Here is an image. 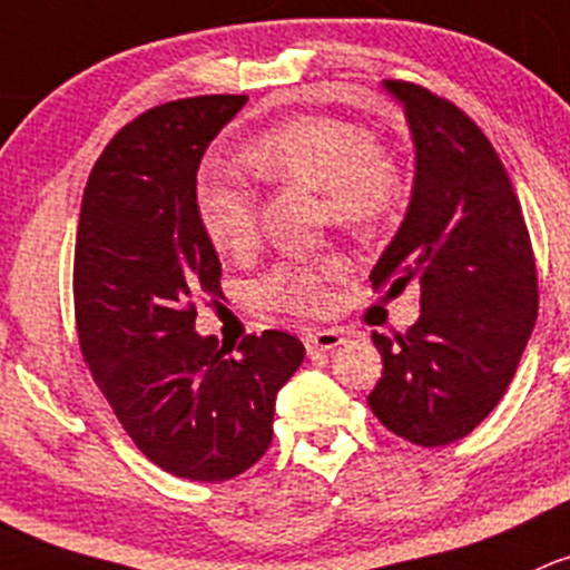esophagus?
<instances>
[{"mask_svg": "<svg viewBox=\"0 0 570 570\" xmlns=\"http://www.w3.org/2000/svg\"><path fill=\"white\" fill-rule=\"evenodd\" d=\"M345 337L340 328H315V332L304 334V345H307V354H324V351H334L337 345H343Z\"/></svg>", "mask_w": 570, "mask_h": 570, "instance_id": "obj_1", "label": "esophagus"}]
</instances>
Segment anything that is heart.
Returning a JSON list of instances; mask_svg holds the SVG:
<instances>
[{
	"instance_id": "b5f03b06",
	"label": "heart",
	"mask_w": 570,
	"mask_h": 570,
	"mask_svg": "<svg viewBox=\"0 0 570 570\" xmlns=\"http://www.w3.org/2000/svg\"><path fill=\"white\" fill-rule=\"evenodd\" d=\"M244 161L268 184H298L318 191L321 216L345 230H367L401 195L392 156L360 126L328 115H298L252 139ZM197 216L219 252H244L257 238V203L242 180L210 175L199 184ZM345 272L343 257L315 255L277 263L257 285L266 307L313 315L326 307V285Z\"/></svg>"
}]
</instances>
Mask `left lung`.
I'll use <instances>...</instances> for the list:
<instances>
[{
    "instance_id": "1",
    "label": "left lung",
    "mask_w": 570,
    "mask_h": 570,
    "mask_svg": "<svg viewBox=\"0 0 570 570\" xmlns=\"http://www.w3.org/2000/svg\"><path fill=\"white\" fill-rule=\"evenodd\" d=\"M416 148L406 219L371 272L390 296L420 285L406 334L373 332L384 371L367 395L397 436L442 448L502 401L538 318L530 230L504 164L478 122L448 98L384 81Z\"/></svg>"
}]
</instances>
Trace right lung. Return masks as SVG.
Listing matches in <instances>:
<instances>
[{"instance_id": "right-lung-1", "label": "right lung", "mask_w": 570, "mask_h": 570, "mask_svg": "<svg viewBox=\"0 0 570 570\" xmlns=\"http://www.w3.org/2000/svg\"><path fill=\"white\" fill-rule=\"evenodd\" d=\"M246 96L161 104L98 156L73 255L81 356L120 425L175 478L230 480L272 444L274 403L304 345L277 328L233 354L195 332L222 266L197 216V169Z\"/></svg>"}]
</instances>
